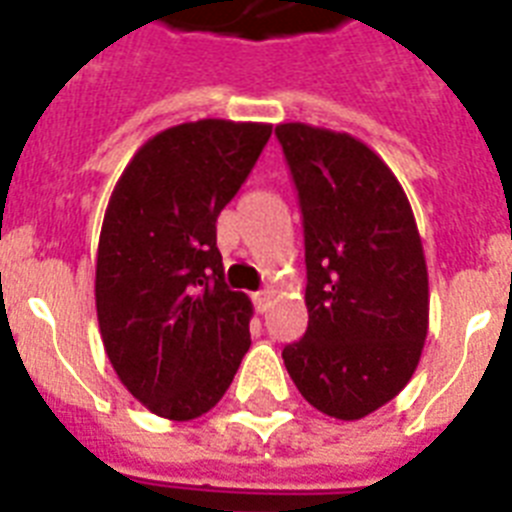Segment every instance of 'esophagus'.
I'll return each mask as SVG.
<instances>
[{
  "mask_svg": "<svg viewBox=\"0 0 512 512\" xmlns=\"http://www.w3.org/2000/svg\"><path fill=\"white\" fill-rule=\"evenodd\" d=\"M252 303H255L257 311L265 313L268 308H271V292H268V289H263V292H255V295H252Z\"/></svg>",
  "mask_w": 512,
  "mask_h": 512,
  "instance_id": "34e87169",
  "label": "esophagus"
}]
</instances>
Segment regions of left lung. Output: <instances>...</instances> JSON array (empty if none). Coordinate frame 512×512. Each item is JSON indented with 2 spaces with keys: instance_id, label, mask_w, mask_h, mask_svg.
I'll list each match as a JSON object with an SVG mask.
<instances>
[{
  "instance_id": "left-lung-1",
  "label": "left lung",
  "mask_w": 512,
  "mask_h": 512,
  "mask_svg": "<svg viewBox=\"0 0 512 512\" xmlns=\"http://www.w3.org/2000/svg\"><path fill=\"white\" fill-rule=\"evenodd\" d=\"M305 233L303 340L281 350L319 412L361 420L412 380L428 337V268L404 188L345 132L276 127Z\"/></svg>"
}]
</instances>
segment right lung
I'll return each instance as SVG.
<instances>
[{
	"label": "right lung",
	"mask_w": 512,
	"mask_h": 512,
	"mask_svg": "<svg viewBox=\"0 0 512 512\" xmlns=\"http://www.w3.org/2000/svg\"><path fill=\"white\" fill-rule=\"evenodd\" d=\"M271 130L225 119L170 127L132 156L108 201L100 337L124 388L167 420L209 412L252 345V303L225 284L215 223Z\"/></svg>",
	"instance_id": "right-lung-1"
}]
</instances>
